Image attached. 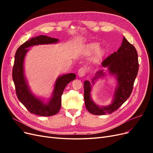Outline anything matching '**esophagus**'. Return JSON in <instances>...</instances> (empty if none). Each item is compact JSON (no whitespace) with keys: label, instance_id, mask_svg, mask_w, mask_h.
Wrapping results in <instances>:
<instances>
[{"label":"esophagus","instance_id":"1","mask_svg":"<svg viewBox=\"0 0 153 153\" xmlns=\"http://www.w3.org/2000/svg\"><path fill=\"white\" fill-rule=\"evenodd\" d=\"M85 73H86V69L85 68H81L80 69H79V70L78 71V75L80 77H83L85 75Z\"/></svg>","mask_w":153,"mask_h":153}]
</instances>
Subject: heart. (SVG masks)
Returning a JSON list of instances; mask_svg holds the SVG:
<instances>
[{"instance_id": "obj_1", "label": "heart", "mask_w": 153, "mask_h": 153, "mask_svg": "<svg viewBox=\"0 0 153 153\" xmlns=\"http://www.w3.org/2000/svg\"><path fill=\"white\" fill-rule=\"evenodd\" d=\"M100 45L98 43H90L87 46H86L85 49L87 50V52L89 53H92L96 52V50H98V49L99 48ZM104 53V51L103 50H99L97 52L96 57L97 58H100Z\"/></svg>"}]
</instances>
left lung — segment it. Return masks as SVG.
I'll list each match as a JSON object with an SVG mask.
<instances>
[{
    "label": "left lung",
    "mask_w": 153,
    "mask_h": 153,
    "mask_svg": "<svg viewBox=\"0 0 153 153\" xmlns=\"http://www.w3.org/2000/svg\"><path fill=\"white\" fill-rule=\"evenodd\" d=\"M101 65L108 69L110 75L114 76L116 80V86L112 103L107 106H100L92 100L91 90L95 81L99 78H104L106 73L103 69L99 70L92 79L91 84L88 80L84 82V100L86 108L91 114L98 115L112 114L130 96L139 66L137 52L134 46L123 37V43L117 52L106 57L101 63Z\"/></svg>",
    "instance_id": "1"
}]
</instances>
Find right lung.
<instances>
[{
	"label": "right lung",
	"instance_id": "add662e5",
	"mask_svg": "<svg viewBox=\"0 0 153 153\" xmlns=\"http://www.w3.org/2000/svg\"><path fill=\"white\" fill-rule=\"evenodd\" d=\"M59 39L41 35L32 38L18 48L13 68V79L18 100L31 114L39 116H52L59 112L61 106V96L66 86L75 79V73H68L57 77L51 96L47 100L39 98L30 89L25 73L24 60L28 48L39 45H50L59 42Z\"/></svg>",
	"mask_w": 153,
	"mask_h": 153
}]
</instances>
